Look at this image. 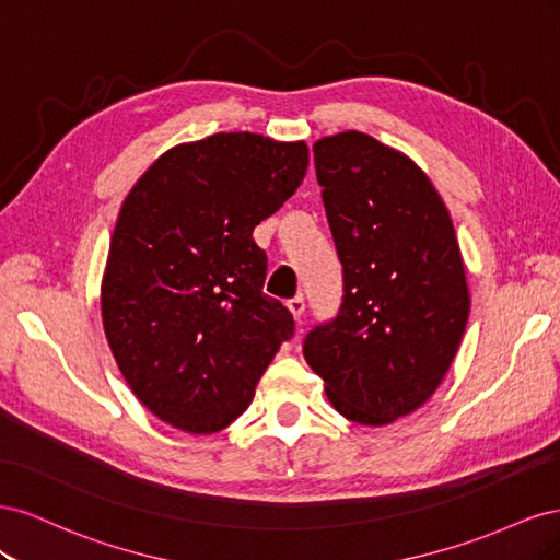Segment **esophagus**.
Instances as JSON below:
<instances>
[{"instance_id":"obj_1","label":"esophagus","mask_w":560,"mask_h":560,"mask_svg":"<svg viewBox=\"0 0 560 560\" xmlns=\"http://www.w3.org/2000/svg\"><path fill=\"white\" fill-rule=\"evenodd\" d=\"M287 308L292 311V315H294L296 319H301V315L306 313V299H303V296H294V299L287 301Z\"/></svg>"}]
</instances>
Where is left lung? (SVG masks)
Listing matches in <instances>:
<instances>
[{"label":"left lung","mask_w":560,"mask_h":560,"mask_svg":"<svg viewBox=\"0 0 560 560\" xmlns=\"http://www.w3.org/2000/svg\"><path fill=\"white\" fill-rule=\"evenodd\" d=\"M313 156L343 299L306 334L303 358L338 413L387 425L432 397L460 346V247L444 200L399 151L348 130L315 142Z\"/></svg>","instance_id":"left-lung-1"}]
</instances>
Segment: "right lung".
Wrapping results in <instances>:
<instances>
[{"instance_id":"add662e5","label":"right lung","mask_w":560,"mask_h":560,"mask_svg":"<svg viewBox=\"0 0 560 560\" xmlns=\"http://www.w3.org/2000/svg\"><path fill=\"white\" fill-rule=\"evenodd\" d=\"M308 147L254 132L179 144L124 200L103 322L130 389L167 425L212 434L254 397L294 317L264 294L252 231L306 177Z\"/></svg>"}]
</instances>
